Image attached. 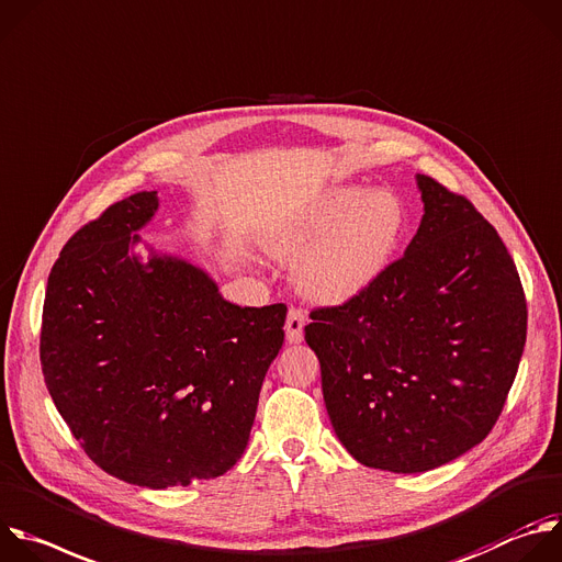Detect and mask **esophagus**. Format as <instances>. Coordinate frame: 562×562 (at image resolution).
Returning a JSON list of instances; mask_svg holds the SVG:
<instances>
[{
	"mask_svg": "<svg viewBox=\"0 0 562 562\" xmlns=\"http://www.w3.org/2000/svg\"><path fill=\"white\" fill-rule=\"evenodd\" d=\"M305 312L301 307H290L288 318H285V339L290 344H301L303 341V327H305Z\"/></svg>",
	"mask_w": 562,
	"mask_h": 562,
	"instance_id": "1",
	"label": "esophagus"
}]
</instances>
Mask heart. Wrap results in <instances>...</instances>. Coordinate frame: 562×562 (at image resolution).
<instances>
[{"label": "heart", "instance_id": "heart-1", "mask_svg": "<svg viewBox=\"0 0 562 562\" xmlns=\"http://www.w3.org/2000/svg\"><path fill=\"white\" fill-rule=\"evenodd\" d=\"M409 226L403 199L390 190L336 188L272 233L268 248L294 257L296 285L314 299H346L392 263ZM319 239L316 240L315 237Z\"/></svg>", "mask_w": 562, "mask_h": 562}]
</instances>
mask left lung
I'll use <instances>...</instances> for the list:
<instances>
[{
	"instance_id": "8db88e82",
	"label": "left lung",
	"mask_w": 562,
	"mask_h": 562,
	"mask_svg": "<svg viewBox=\"0 0 562 562\" xmlns=\"http://www.w3.org/2000/svg\"><path fill=\"white\" fill-rule=\"evenodd\" d=\"M416 183L425 214L405 255L305 325L336 436L394 474L440 468L492 431L527 339L520 277L492 223L436 179Z\"/></svg>"
}]
</instances>
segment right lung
I'll use <instances>...</instances> for the list:
<instances>
[{"label":"right lung","instance_id":"add662e5","mask_svg":"<svg viewBox=\"0 0 562 562\" xmlns=\"http://www.w3.org/2000/svg\"><path fill=\"white\" fill-rule=\"evenodd\" d=\"M157 207L155 190L131 194L68 239L48 277L40 359L90 461L166 490L241 459L288 307H239L179 257L142 261L133 248Z\"/></svg>","mask_w":562,"mask_h":562}]
</instances>
